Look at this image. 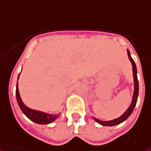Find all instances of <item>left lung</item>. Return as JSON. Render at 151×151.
Returning a JSON list of instances; mask_svg holds the SVG:
<instances>
[{
    "instance_id": "obj_1",
    "label": "left lung",
    "mask_w": 151,
    "mask_h": 151,
    "mask_svg": "<svg viewBox=\"0 0 151 151\" xmlns=\"http://www.w3.org/2000/svg\"><path fill=\"white\" fill-rule=\"evenodd\" d=\"M127 55H128V59L132 63V74H133V81H134V91H133V96H132V102L129 107L123 113L122 115L117 118L115 119L109 120V121H102L96 119V118H93V119L96 122V123H100L102 126H107V127H112V126H115V125H119V123H123L125 120L127 119V118L131 115V114L132 113L133 109H134L137 101L138 93H139V84H138V79H137V66L135 64L134 60H132V58L131 57L130 52L129 50H127Z\"/></svg>"
}]
</instances>
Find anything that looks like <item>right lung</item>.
<instances>
[{"label": "right lung", "instance_id": "obj_1", "mask_svg": "<svg viewBox=\"0 0 151 151\" xmlns=\"http://www.w3.org/2000/svg\"><path fill=\"white\" fill-rule=\"evenodd\" d=\"M19 77H18V80H19ZM16 99L19 108L21 109V110L23 111L24 114L27 116L31 121L37 123V124H49V123H51L52 122H54L55 120L57 119L58 117L60 116V114H47V113L42 112V111H40V110L32 109L24 105V103L23 102L20 97L18 83L16 85Z\"/></svg>", "mask_w": 151, "mask_h": 151}]
</instances>
